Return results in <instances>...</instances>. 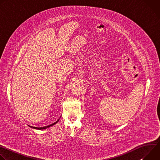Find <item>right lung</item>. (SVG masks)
Segmentation results:
<instances>
[{
	"instance_id": "add662e5",
	"label": "right lung",
	"mask_w": 160,
	"mask_h": 160,
	"mask_svg": "<svg viewBox=\"0 0 160 160\" xmlns=\"http://www.w3.org/2000/svg\"><path fill=\"white\" fill-rule=\"evenodd\" d=\"M59 118L56 122H54V123H52V124H51V125H48V126H45V127H31L32 128H35V129H38V130H42V129H45V128H48V127H51V126H52V125H54V124H56L58 121H59Z\"/></svg>"
}]
</instances>
